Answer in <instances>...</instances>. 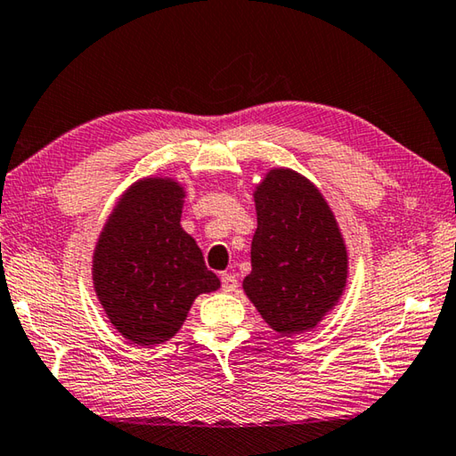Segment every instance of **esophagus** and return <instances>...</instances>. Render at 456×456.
<instances>
[{
  "instance_id": "1",
  "label": "esophagus",
  "mask_w": 456,
  "mask_h": 456,
  "mask_svg": "<svg viewBox=\"0 0 456 456\" xmlns=\"http://www.w3.org/2000/svg\"><path fill=\"white\" fill-rule=\"evenodd\" d=\"M220 282H222V289L226 290V292H234V290L238 289V278H236L234 274L224 273V274L220 276Z\"/></svg>"
}]
</instances>
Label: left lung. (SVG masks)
Returning a JSON list of instances; mask_svg holds the SVG:
<instances>
[{"label":"left lung","mask_w":456,"mask_h":456,"mask_svg":"<svg viewBox=\"0 0 456 456\" xmlns=\"http://www.w3.org/2000/svg\"><path fill=\"white\" fill-rule=\"evenodd\" d=\"M254 202L246 297L282 337L313 330L346 286V246L334 214L313 183L284 167L266 174Z\"/></svg>","instance_id":"1"}]
</instances>
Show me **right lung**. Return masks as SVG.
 <instances>
[{"instance_id":"right-lung-1","label":"right lung","mask_w":456,"mask_h":456,"mask_svg":"<svg viewBox=\"0 0 456 456\" xmlns=\"http://www.w3.org/2000/svg\"><path fill=\"white\" fill-rule=\"evenodd\" d=\"M183 191L146 178L119 198L94 252V286L110 322L134 345L172 338L198 294L220 286L180 226Z\"/></svg>"}]
</instances>
